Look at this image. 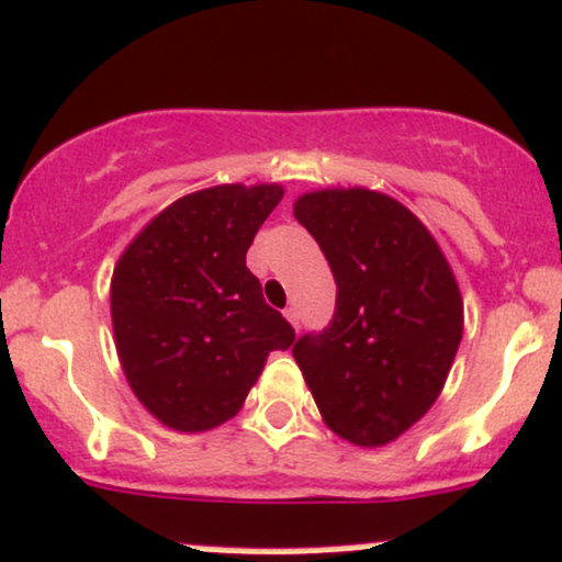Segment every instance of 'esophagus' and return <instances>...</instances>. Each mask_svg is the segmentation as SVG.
<instances>
[{"mask_svg": "<svg viewBox=\"0 0 562 562\" xmlns=\"http://www.w3.org/2000/svg\"><path fill=\"white\" fill-rule=\"evenodd\" d=\"M283 315H286V321L294 326V329H300V311H297V307H286Z\"/></svg>", "mask_w": 562, "mask_h": 562, "instance_id": "34e87169", "label": "esophagus"}]
</instances>
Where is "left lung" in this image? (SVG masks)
<instances>
[{
  "mask_svg": "<svg viewBox=\"0 0 562 562\" xmlns=\"http://www.w3.org/2000/svg\"><path fill=\"white\" fill-rule=\"evenodd\" d=\"M294 217L337 281L331 326L297 339L294 361L334 435L361 449L393 443L430 412L457 358V276L427 225L387 193H302Z\"/></svg>",
  "mask_w": 562,
  "mask_h": 562,
  "instance_id": "1",
  "label": "left lung"
}]
</instances>
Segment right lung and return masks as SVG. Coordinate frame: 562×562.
Returning a JSON list of instances; mask_svg holds the SVG:
<instances>
[{
	"instance_id": "obj_1",
	"label": "right lung",
	"mask_w": 562,
	"mask_h": 562,
	"mask_svg": "<svg viewBox=\"0 0 562 562\" xmlns=\"http://www.w3.org/2000/svg\"><path fill=\"white\" fill-rule=\"evenodd\" d=\"M281 182H225L172 201L111 276V324L132 393L164 427L204 432L236 417L294 329L262 300L247 249Z\"/></svg>"
}]
</instances>
